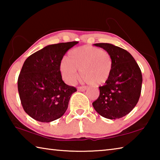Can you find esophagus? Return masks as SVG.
<instances>
[{"mask_svg":"<svg viewBox=\"0 0 160 160\" xmlns=\"http://www.w3.org/2000/svg\"><path fill=\"white\" fill-rule=\"evenodd\" d=\"M86 89H87L86 87H78V91L84 92V91L86 90Z\"/></svg>","mask_w":160,"mask_h":160,"instance_id":"esophagus-1","label":"esophagus"}]
</instances>
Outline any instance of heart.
Segmentation results:
<instances>
[{"mask_svg":"<svg viewBox=\"0 0 160 160\" xmlns=\"http://www.w3.org/2000/svg\"><path fill=\"white\" fill-rule=\"evenodd\" d=\"M113 68V58L108 51L100 48L82 46L68 53V59H63L59 70L63 80L73 83L79 75L93 86L104 85L109 80Z\"/></svg>","mask_w":160,"mask_h":160,"instance_id":"b5f03b06","label":"heart"}]
</instances>
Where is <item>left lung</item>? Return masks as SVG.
<instances>
[{
	"instance_id": "1",
	"label": "left lung",
	"mask_w": 160,
	"mask_h": 160,
	"mask_svg": "<svg viewBox=\"0 0 160 160\" xmlns=\"http://www.w3.org/2000/svg\"><path fill=\"white\" fill-rule=\"evenodd\" d=\"M94 45L112 55L113 68L109 80L99 88V96L92 106L103 117L122 118L138 102L142 82L141 70L131 54L123 48L108 43Z\"/></svg>"
}]
</instances>
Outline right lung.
<instances>
[{"instance_id":"add662e5","label":"right lung","mask_w":160,"mask_h":160,"mask_svg":"<svg viewBox=\"0 0 160 160\" xmlns=\"http://www.w3.org/2000/svg\"><path fill=\"white\" fill-rule=\"evenodd\" d=\"M78 42L48 45L26 59L18 80V92L25 112L40 122L61 118L76 88L66 85L59 65L66 51Z\"/></svg>"}]
</instances>
